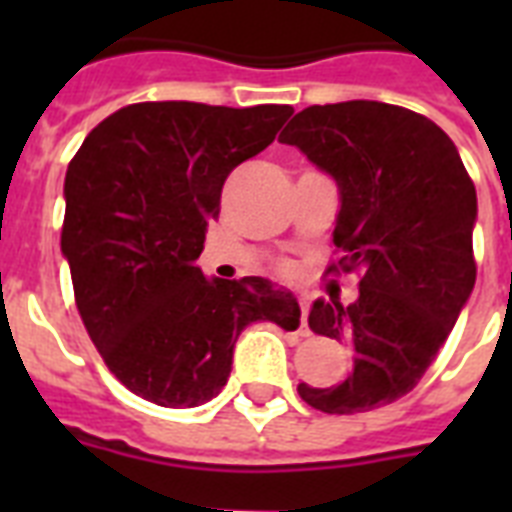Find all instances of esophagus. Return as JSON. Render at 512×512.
I'll use <instances>...</instances> for the list:
<instances>
[{
	"label": "esophagus",
	"instance_id": "obj_1",
	"mask_svg": "<svg viewBox=\"0 0 512 512\" xmlns=\"http://www.w3.org/2000/svg\"><path fill=\"white\" fill-rule=\"evenodd\" d=\"M300 332L308 335V297L300 295Z\"/></svg>",
	"mask_w": 512,
	"mask_h": 512
}]
</instances>
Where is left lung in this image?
I'll return each instance as SVG.
<instances>
[{
    "instance_id": "left-lung-1",
    "label": "left lung",
    "mask_w": 512,
    "mask_h": 512,
    "mask_svg": "<svg viewBox=\"0 0 512 512\" xmlns=\"http://www.w3.org/2000/svg\"><path fill=\"white\" fill-rule=\"evenodd\" d=\"M281 143L337 183L342 271H361L350 305L316 300L308 327L353 353L345 380L297 385L327 414L369 412L420 382L476 284V185L438 124L409 108L348 100L295 114Z\"/></svg>"
}]
</instances>
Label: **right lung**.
Returning <instances> with one entry per match:
<instances>
[{
	"mask_svg": "<svg viewBox=\"0 0 512 512\" xmlns=\"http://www.w3.org/2000/svg\"><path fill=\"white\" fill-rule=\"evenodd\" d=\"M292 106L135 103L68 164L60 249L76 308L116 380L151 404L199 406L228 382L252 321L297 329L300 305L263 276L207 279L204 233L225 177L271 146Z\"/></svg>",
	"mask_w": 512,
	"mask_h": 512,
	"instance_id": "add662e5",
	"label": "right lung"
}]
</instances>
